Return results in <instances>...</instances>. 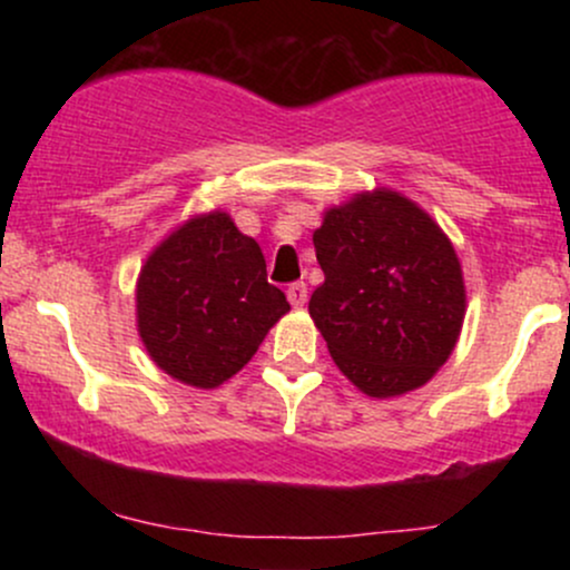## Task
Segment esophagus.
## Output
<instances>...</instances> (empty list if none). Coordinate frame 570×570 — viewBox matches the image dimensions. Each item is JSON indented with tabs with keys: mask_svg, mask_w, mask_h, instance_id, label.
I'll use <instances>...</instances> for the list:
<instances>
[{
	"mask_svg": "<svg viewBox=\"0 0 570 570\" xmlns=\"http://www.w3.org/2000/svg\"><path fill=\"white\" fill-rule=\"evenodd\" d=\"M286 297L294 307H303L307 303V286L305 281H294V284L286 286Z\"/></svg>",
	"mask_w": 570,
	"mask_h": 570,
	"instance_id": "esophagus-1",
	"label": "esophagus"
}]
</instances>
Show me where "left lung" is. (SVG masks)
<instances>
[{
	"mask_svg": "<svg viewBox=\"0 0 570 570\" xmlns=\"http://www.w3.org/2000/svg\"><path fill=\"white\" fill-rule=\"evenodd\" d=\"M324 284L313 322L364 394H407L455 348L466 311L461 263L436 222L391 189L330 208L313 233Z\"/></svg>",
	"mask_w": 570,
	"mask_h": 570,
	"instance_id": "obj_1",
	"label": "left lung"
}]
</instances>
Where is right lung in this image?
<instances>
[{
  "label": "right lung",
  "instance_id": "add662e5",
  "mask_svg": "<svg viewBox=\"0 0 570 570\" xmlns=\"http://www.w3.org/2000/svg\"><path fill=\"white\" fill-rule=\"evenodd\" d=\"M286 311V294L267 284L263 248L222 212L168 235L136 286L147 353L195 389H217L233 377Z\"/></svg>",
  "mask_w": 570,
  "mask_h": 570
}]
</instances>
